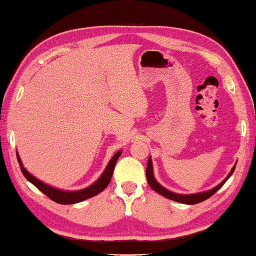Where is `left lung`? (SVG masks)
<instances>
[{"label":"left lung","instance_id":"1","mask_svg":"<svg viewBox=\"0 0 256 256\" xmlns=\"http://www.w3.org/2000/svg\"><path fill=\"white\" fill-rule=\"evenodd\" d=\"M235 170V166H233V169L230 170V172L228 174V176H226V178L222 181V182L216 186L215 188H212L210 190H207V192H198V194H176L170 192V190L166 189L164 187H162V186L156 180L154 176H153V168H152V161H151V156L148 158V166H146V179H148V182L150 184V187L156 192L158 194H160L161 196H164L168 199H171V200H174V202H178L181 204H187V205H194V204H199L204 200H206L209 197H212L214 194L216 192H218L222 187V184H224L227 180H228L230 176L233 174Z\"/></svg>","mask_w":256,"mask_h":256}]
</instances>
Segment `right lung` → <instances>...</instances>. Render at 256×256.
<instances>
[{
    "label": "right lung",
    "mask_w": 256,
    "mask_h": 256,
    "mask_svg": "<svg viewBox=\"0 0 256 256\" xmlns=\"http://www.w3.org/2000/svg\"><path fill=\"white\" fill-rule=\"evenodd\" d=\"M120 153H122V151H118L115 153L112 159H110V161L108 162V164L104 170V172L100 176L98 180L95 181V182L90 184V187L82 190H76V192H64V190H59L57 188H54L51 187V186L42 182V181L36 179V176H32L30 172H28L26 169L22 164L20 156H18V152H16V158H18V162L20 164L22 174L26 176L28 181H30L32 184L36 186L41 192H44L46 196L51 199V200H54L58 204H62V205H70V204L80 202L82 200H86L88 198L94 197L97 194L103 192V190L108 187V184L110 182V179H112L116 161H118Z\"/></svg>",
    "instance_id": "add662e5"
}]
</instances>
